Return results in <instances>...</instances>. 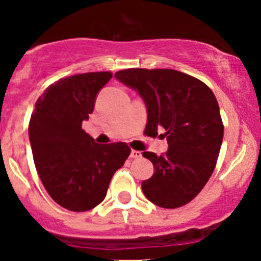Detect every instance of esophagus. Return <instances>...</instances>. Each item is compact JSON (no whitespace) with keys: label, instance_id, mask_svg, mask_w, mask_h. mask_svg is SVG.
<instances>
[{"label":"esophagus","instance_id":"obj_1","mask_svg":"<svg viewBox=\"0 0 261 261\" xmlns=\"http://www.w3.org/2000/svg\"><path fill=\"white\" fill-rule=\"evenodd\" d=\"M130 156L133 158V159H139V158L141 156V152L138 151V150H131Z\"/></svg>","mask_w":261,"mask_h":261}]
</instances>
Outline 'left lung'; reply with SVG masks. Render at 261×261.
Listing matches in <instances>:
<instances>
[{
	"label": "left lung",
	"mask_w": 261,
	"mask_h": 261,
	"mask_svg": "<svg viewBox=\"0 0 261 261\" xmlns=\"http://www.w3.org/2000/svg\"><path fill=\"white\" fill-rule=\"evenodd\" d=\"M115 77L135 89L146 105L147 136L158 131L168 140V151L158 156L144 151L154 174L141 184L150 202L163 208L189 203L215 170L223 139L217 99L202 81L174 69L130 68Z\"/></svg>",
	"instance_id": "obj_1"
}]
</instances>
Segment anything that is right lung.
<instances>
[{
	"label": "right lung",
	"mask_w": 261,
	"mask_h": 261,
	"mask_svg": "<svg viewBox=\"0 0 261 261\" xmlns=\"http://www.w3.org/2000/svg\"><path fill=\"white\" fill-rule=\"evenodd\" d=\"M111 78V72L62 78L44 91L31 114L29 138L38 174L49 196L69 211H89L101 203L131 152L126 143L96 144L82 128Z\"/></svg>",
	"instance_id": "right-lung-1"
}]
</instances>
